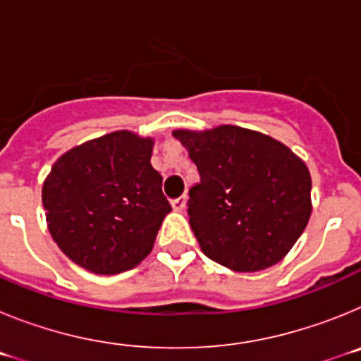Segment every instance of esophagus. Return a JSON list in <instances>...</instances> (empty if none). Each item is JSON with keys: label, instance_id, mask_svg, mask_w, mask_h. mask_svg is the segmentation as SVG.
Here are the masks:
<instances>
[{"label": "esophagus", "instance_id": "esophagus-1", "mask_svg": "<svg viewBox=\"0 0 361 361\" xmlns=\"http://www.w3.org/2000/svg\"><path fill=\"white\" fill-rule=\"evenodd\" d=\"M171 208H173L175 212H183V209L186 208V195L171 200Z\"/></svg>", "mask_w": 361, "mask_h": 361}]
</instances>
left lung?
I'll list each match as a JSON object with an SVG mask.
<instances>
[{"mask_svg": "<svg viewBox=\"0 0 361 361\" xmlns=\"http://www.w3.org/2000/svg\"><path fill=\"white\" fill-rule=\"evenodd\" d=\"M173 137L200 175L188 216L202 253L240 273L282 260L311 216L307 166L282 142L240 126Z\"/></svg>", "mask_w": 361, "mask_h": 361, "instance_id": "1", "label": "left lung"}]
</instances>
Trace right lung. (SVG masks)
Wrapping results in <instances>:
<instances>
[{"label": "right lung", "instance_id": "add662e5", "mask_svg": "<svg viewBox=\"0 0 361 361\" xmlns=\"http://www.w3.org/2000/svg\"><path fill=\"white\" fill-rule=\"evenodd\" d=\"M152 139L114 132L57 159L43 184L49 231L59 250L97 275H117L149 255L171 212L153 170Z\"/></svg>", "mask_w": 361, "mask_h": 361}]
</instances>
